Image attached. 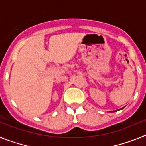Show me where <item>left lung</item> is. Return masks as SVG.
<instances>
[{
	"label": "left lung",
	"mask_w": 146,
	"mask_h": 146,
	"mask_svg": "<svg viewBox=\"0 0 146 146\" xmlns=\"http://www.w3.org/2000/svg\"><path fill=\"white\" fill-rule=\"evenodd\" d=\"M123 108H124V107H123V108H121V109H119V110H113V111H110V113H114V112H117V111H118V110H121L123 109Z\"/></svg>",
	"instance_id": "8db88e82"
}]
</instances>
